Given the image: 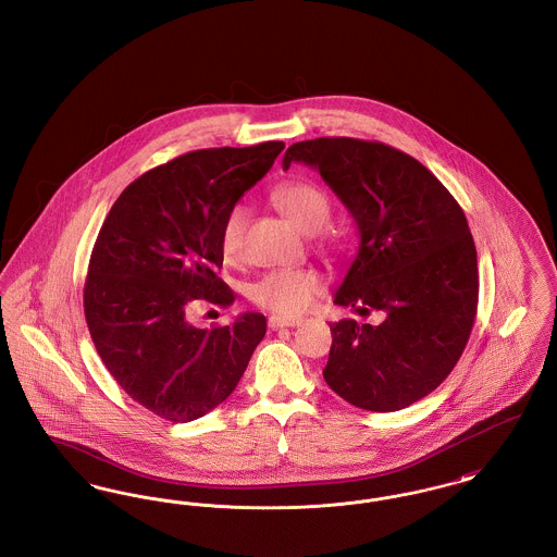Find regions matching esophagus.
<instances>
[{"mask_svg": "<svg viewBox=\"0 0 557 557\" xmlns=\"http://www.w3.org/2000/svg\"><path fill=\"white\" fill-rule=\"evenodd\" d=\"M302 323V318H280V315H273L269 318V327L271 330H280V327H296Z\"/></svg>", "mask_w": 557, "mask_h": 557, "instance_id": "1", "label": "esophagus"}]
</instances>
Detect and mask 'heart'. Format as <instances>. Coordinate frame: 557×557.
I'll return each instance as SVG.
<instances>
[{"label": "heart", "mask_w": 557, "mask_h": 557, "mask_svg": "<svg viewBox=\"0 0 557 557\" xmlns=\"http://www.w3.org/2000/svg\"><path fill=\"white\" fill-rule=\"evenodd\" d=\"M271 198L277 209L305 234H318L332 214L327 194L311 182H286L273 189ZM246 221L248 209L244 205H234L221 223L219 244L227 261H234L238 257ZM321 290L323 284L315 271L282 267L263 273L248 288V296L265 311L277 315H296L305 311Z\"/></svg>", "instance_id": "heart-1"}]
</instances>
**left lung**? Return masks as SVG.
<instances>
[{
    "mask_svg": "<svg viewBox=\"0 0 557 557\" xmlns=\"http://www.w3.org/2000/svg\"><path fill=\"white\" fill-rule=\"evenodd\" d=\"M292 162L318 169L361 236L334 302L386 315L380 325L330 323L323 377L359 409H405L449 375L476 319V246L466 214L422 162L382 141H298L282 164Z\"/></svg>",
    "mask_w": 557,
    "mask_h": 557,
    "instance_id": "left-lung-1",
    "label": "left lung"
}]
</instances>
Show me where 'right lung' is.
<instances>
[{
	"instance_id": "add662e5",
	"label": "right lung",
	"mask_w": 557,
	"mask_h": 557,
	"mask_svg": "<svg viewBox=\"0 0 557 557\" xmlns=\"http://www.w3.org/2000/svg\"><path fill=\"white\" fill-rule=\"evenodd\" d=\"M282 150L263 141L160 164L123 189L94 244L83 290L91 341L119 386L162 420L186 424L221 405L265 336L261 313L211 330L186 313L200 298L234 302L216 275L221 223Z\"/></svg>"
}]
</instances>
